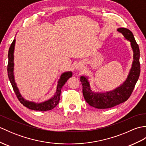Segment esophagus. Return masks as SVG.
Here are the masks:
<instances>
[{
    "label": "esophagus",
    "instance_id": "obj_1",
    "mask_svg": "<svg viewBox=\"0 0 146 146\" xmlns=\"http://www.w3.org/2000/svg\"><path fill=\"white\" fill-rule=\"evenodd\" d=\"M83 68V64L82 63H78V64H77V65L76 66V70L78 71L82 70Z\"/></svg>",
    "mask_w": 146,
    "mask_h": 146
}]
</instances>
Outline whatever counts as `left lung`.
<instances>
[{
  "instance_id": "left-lung-1",
  "label": "left lung",
  "mask_w": 146,
  "mask_h": 146,
  "mask_svg": "<svg viewBox=\"0 0 146 146\" xmlns=\"http://www.w3.org/2000/svg\"><path fill=\"white\" fill-rule=\"evenodd\" d=\"M117 30L122 34L126 40L131 42L133 51L132 67L125 81L113 90L105 92H95L91 88L88 76L83 75L80 77V81L83 86V97L86 102L90 106L99 109L111 108L127 100L134 90L140 75V51L134 35L128 29L120 27Z\"/></svg>"
}]
</instances>
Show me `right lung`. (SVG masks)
I'll return each instance as SVG.
<instances>
[{"instance_id":"obj_1","label":"right lung","mask_w":146,"mask_h":146,"mask_svg":"<svg viewBox=\"0 0 146 146\" xmlns=\"http://www.w3.org/2000/svg\"><path fill=\"white\" fill-rule=\"evenodd\" d=\"M15 44V39H14L12 44L9 48L8 52V65H7V73L8 77L10 80V82L13 88L14 91L16 95L18 100L20 101L21 103L23 104L24 107L29 108V109L34 110H39V111H48L52 110L58 104L59 101L60 99L61 90L63 86L67 82V80L72 76L73 73L71 71H66V72L63 73L60 76V79L58 81L57 87L56 90V92L52 97L49 98V100L41 102V103H36V102L29 101L26 100L22 97L20 94L19 90L16 83L15 82L14 75V48Z\"/></svg>"}]
</instances>
